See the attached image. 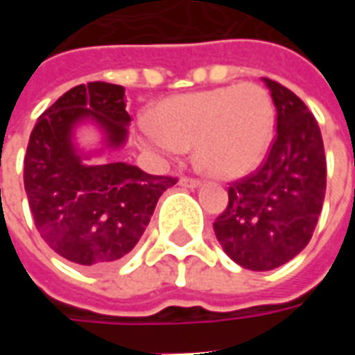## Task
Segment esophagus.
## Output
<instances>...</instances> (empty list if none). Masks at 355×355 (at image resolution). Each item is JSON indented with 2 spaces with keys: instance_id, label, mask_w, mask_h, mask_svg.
Instances as JSON below:
<instances>
[{
  "instance_id": "esophagus-1",
  "label": "esophagus",
  "mask_w": 355,
  "mask_h": 355,
  "mask_svg": "<svg viewBox=\"0 0 355 355\" xmlns=\"http://www.w3.org/2000/svg\"><path fill=\"white\" fill-rule=\"evenodd\" d=\"M178 184L186 186V188H198V186H200L201 182H200V180H196V178L182 177V178H180V180H178Z\"/></svg>"
}]
</instances>
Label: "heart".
<instances>
[{"instance_id":"b5f03b06","label":"heart","mask_w":355,"mask_h":355,"mask_svg":"<svg viewBox=\"0 0 355 355\" xmlns=\"http://www.w3.org/2000/svg\"><path fill=\"white\" fill-rule=\"evenodd\" d=\"M154 119L139 121L142 146L165 157H180L193 144L198 165L220 180H234L259 167L275 129L272 96L257 83L169 96L155 106Z\"/></svg>"}]
</instances>
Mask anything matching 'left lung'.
<instances>
[{
	"mask_svg": "<svg viewBox=\"0 0 355 355\" xmlns=\"http://www.w3.org/2000/svg\"><path fill=\"white\" fill-rule=\"evenodd\" d=\"M277 125L262 167L228 188V205L213 224L224 253L239 266L266 272L295 259L320 218L327 163L320 125L297 94L262 78Z\"/></svg>",
	"mask_w": 355,
	"mask_h": 355,
	"instance_id": "left-lung-1",
	"label": "left lung"
}]
</instances>
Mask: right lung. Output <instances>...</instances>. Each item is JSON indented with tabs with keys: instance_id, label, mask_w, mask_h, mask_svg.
<instances>
[{
	"instance_id": "1",
	"label": "right lung",
	"mask_w": 355,
	"mask_h": 355,
	"mask_svg": "<svg viewBox=\"0 0 355 355\" xmlns=\"http://www.w3.org/2000/svg\"><path fill=\"white\" fill-rule=\"evenodd\" d=\"M85 123L101 132L98 150L75 144V131ZM129 123L125 89L91 81L66 91L30 135L24 190L35 228L55 253L83 268H108L131 253L159 196L177 184V178L148 175L123 162L89 163L123 146Z\"/></svg>"
}]
</instances>
